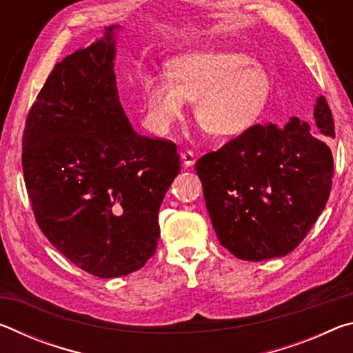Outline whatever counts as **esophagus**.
I'll list each match as a JSON object with an SVG mask.
<instances>
[{"mask_svg":"<svg viewBox=\"0 0 353 353\" xmlns=\"http://www.w3.org/2000/svg\"><path fill=\"white\" fill-rule=\"evenodd\" d=\"M182 162L185 166H193L196 162V155L193 151H185L182 152Z\"/></svg>","mask_w":353,"mask_h":353,"instance_id":"1","label":"esophagus"}]
</instances>
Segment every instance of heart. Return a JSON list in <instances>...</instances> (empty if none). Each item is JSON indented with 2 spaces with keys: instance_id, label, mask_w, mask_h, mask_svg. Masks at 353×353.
I'll return each mask as SVG.
<instances>
[{
  "instance_id": "heart-1",
  "label": "heart",
  "mask_w": 353,
  "mask_h": 353,
  "mask_svg": "<svg viewBox=\"0 0 353 353\" xmlns=\"http://www.w3.org/2000/svg\"><path fill=\"white\" fill-rule=\"evenodd\" d=\"M165 79L143 82L145 123L154 134H168L182 118L187 101L208 132L232 139L248 130L270 99V76L240 52L196 51L172 59Z\"/></svg>"
}]
</instances>
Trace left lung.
I'll return each mask as SVG.
<instances>
[{
  "label": "left lung",
  "instance_id": "obj_1",
  "mask_svg": "<svg viewBox=\"0 0 353 353\" xmlns=\"http://www.w3.org/2000/svg\"><path fill=\"white\" fill-rule=\"evenodd\" d=\"M316 126L334 137L324 97ZM325 137L297 117L285 128L254 124L196 162L207 210L221 246L236 259L263 261L294 250L328 201L333 157Z\"/></svg>",
  "mask_w": 353,
  "mask_h": 353
}]
</instances>
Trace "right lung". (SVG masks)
<instances>
[{
	"label": "right lung",
	"instance_id": "right-lung-1",
	"mask_svg": "<svg viewBox=\"0 0 353 353\" xmlns=\"http://www.w3.org/2000/svg\"><path fill=\"white\" fill-rule=\"evenodd\" d=\"M112 31L54 65L28 113L21 154L40 230L101 279L139 271L155 254L159 208L181 171L176 143L137 134L119 104Z\"/></svg>",
	"mask_w": 353,
	"mask_h": 353
}]
</instances>
